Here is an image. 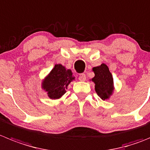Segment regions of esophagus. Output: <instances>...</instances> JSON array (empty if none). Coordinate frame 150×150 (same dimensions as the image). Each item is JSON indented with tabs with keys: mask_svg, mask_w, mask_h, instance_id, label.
<instances>
[{
	"mask_svg": "<svg viewBox=\"0 0 150 150\" xmlns=\"http://www.w3.org/2000/svg\"><path fill=\"white\" fill-rule=\"evenodd\" d=\"M79 81H82V82H83V81H86V74H80V75L79 76Z\"/></svg>",
	"mask_w": 150,
	"mask_h": 150,
	"instance_id": "34e87169",
	"label": "esophagus"
}]
</instances>
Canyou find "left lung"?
<instances>
[{"mask_svg":"<svg viewBox=\"0 0 150 150\" xmlns=\"http://www.w3.org/2000/svg\"><path fill=\"white\" fill-rule=\"evenodd\" d=\"M95 76L91 79L95 83V91L99 97L105 100L109 98L114 90L113 77L105 64L93 68Z\"/></svg>","mask_w":150,"mask_h":150,"instance_id":"obj_1","label":"left lung"}]
</instances>
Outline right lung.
<instances>
[{
  "label": "right lung",
  "mask_w": 150,
  "mask_h": 150,
  "mask_svg": "<svg viewBox=\"0 0 150 150\" xmlns=\"http://www.w3.org/2000/svg\"><path fill=\"white\" fill-rule=\"evenodd\" d=\"M71 70L58 64L54 66L46 79L42 82V88L47 91L50 99H59L65 94L66 89L74 79Z\"/></svg>",
  "instance_id": "right-lung-1"
}]
</instances>
